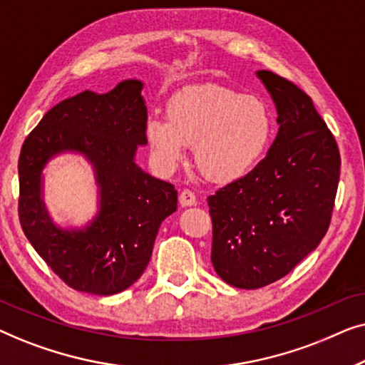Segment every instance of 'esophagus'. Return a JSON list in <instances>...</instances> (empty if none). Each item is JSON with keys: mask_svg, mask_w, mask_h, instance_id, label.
I'll return each mask as SVG.
<instances>
[{"mask_svg": "<svg viewBox=\"0 0 365 365\" xmlns=\"http://www.w3.org/2000/svg\"><path fill=\"white\" fill-rule=\"evenodd\" d=\"M179 204H181L182 207L194 206V204H196V194L189 191V189H184V191L179 194Z\"/></svg>", "mask_w": 365, "mask_h": 365, "instance_id": "esophagus-1", "label": "esophagus"}]
</instances>
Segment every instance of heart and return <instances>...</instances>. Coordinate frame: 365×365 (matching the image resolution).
Returning a JSON list of instances; mask_svg holds the SVG:
<instances>
[{
	"label": "heart",
	"instance_id": "obj_1",
	"mask_svg": "<svg viewBox=\"0 0 365 365\" xmlns=\"http://www.w3.org/2000/svg\"><path fill=\"white\" fill-rule=\"evenodd\" d=\"M153 156L173 173L194 146V159L209 181H241L257 169L271 148L274 118L261 98L226 88L178 93L166 118H149L144 126Z\"/></svg>",
	"mask_w": 365,
	"mask_h": 365
}]
</instances>
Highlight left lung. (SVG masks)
<instances>
[{"instance_id":"obj_1","label":"left lung","mask_w":365,"mask_h":365,"mask_svg":"<svg viewBox=\"0 0 365 365\" xmlns=\"http://www.w3.org/2000/svg\"><path fill=\"white\" fill-rule=\"evenodd\" d=\"M256 76L276 106V141L256 171L207 197L212 266L239 289L277 281L319 246L341 176L337 143L312 99L266 69Z\"/></svg>"}]
</instances>
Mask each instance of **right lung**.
I'll return each instance as SVG.
<instances>
[{"mask_svg": "<svg viewBox=\"0 0 365 365\" xmlns=\"http://www.w3.org/2000/svg\"><path fill=\"white\" fill-rule=\"evenodd\" d=\"M144 83L78 93L49 109L19 154V222L44 262L76 291L113 296L133 286L151 259L159 226L178 209L173 184L136 163L146 146ZM59 155L83 157L97 184V211L61 227L43 201V171Z\"/></svg>", "mask_w": 365, "mask_h": 365, "instance_id": "1", "label": "right lung"}]
</instances>
